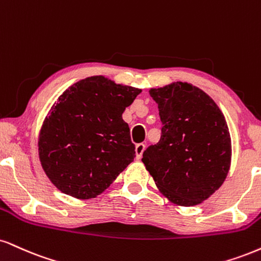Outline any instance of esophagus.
Masks as SVG:
<instances>
[{
    "label": "esophagus",
    "instance_id": "obj_1",
    "mask_svg": "<svg viewBox=\"0 0 261 261\" xmlns=\"http://www.w3.org/2000/svg\"><path fill=\"white\" fill-rule=\"evenodd\" d=\"M144 149H146V144H143V143L136 144V148H135V152H136V158L137 159L142 158V154H143Z\"/></svg>",
    "mask_w": 261,
    "mask_h": 261
}]
</instances>
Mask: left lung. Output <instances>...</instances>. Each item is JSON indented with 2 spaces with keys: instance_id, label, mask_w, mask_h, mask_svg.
Returning <instances> with one entry per match:
<instances>
[{
  "instance_id": "obj_1",
  "label": "left lung",
  "mask_w": 261,
  "mask_h": 261,
  "mask_svg": "<svg viewBox=\"0 0 261 261\" xmlns=\"http://www.w3.org/2000/svg\"><path fill=\"white\" fill-rule=\"evenodd\" d=\"M149 95L158 103L162 137L143 152L142 162L171 203L192 206L224 184L231 165L227 122L209 95L176 81Z\"/></svg>"
}]
</instances>
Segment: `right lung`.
<instances>
[{
	"mask_svg": "<svg viewBox=\"0 0 261 261\" xmlns=\"http://www.w3.org/2000/svg\"><path fill=\"white\" fill-rule=\"evenodd\" d=\"M141 91L96 75L58 97L37 146L43 171L61 192L96 198L134 162L135 144L122 113Z\"/></svg>",
	"mask_w": 261,
	"mask_h": 261,
	"instance_id": "add662e5",
	"label": "right lung"
}]
</instances>
